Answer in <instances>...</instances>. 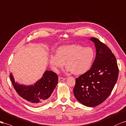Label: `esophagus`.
Returning a JSON list of instances; mask_svg holds the SVG:
<instances>
[{
    "label": "esophagus",
    "mask_w": 126,
    "mask_h": 126,
    "mask_svg": "<svg viewBox=\"0 0 126 126\" xmlns=\"http://www.w3.org/2000/svg\"><path fill=\"white\" fill-rule=\"evenodd\" d=\"M65 80V78H62V77H59V82H61L63 80Z\"/></svg>",
    "instance_id": "1"
}]
</instances>
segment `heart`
Instances as JSON below:
<instances>
[{
	"label": "heart",
	"mask_w": 126,
	"mask_h": 126,
	"mask_svg": "<svg viewBox=\"0 0 126 126\" xmlns=\"http://www.w3.org/2000/svg\"><path fill=\"white\" fill-rule=\"evenodd\" d=\"M95 52L91 47L80 45H71L60 47L56 55L50 57L51 65L55 68L65 66L75 75H81L90 69L95 57Z\"/></svg>",
	"instance_id": "1"
}]
</instances>
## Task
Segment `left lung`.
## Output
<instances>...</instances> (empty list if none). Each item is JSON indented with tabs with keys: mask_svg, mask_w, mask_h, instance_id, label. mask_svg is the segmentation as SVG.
Segmentation results:
<instances>
[{
	"mask_svg": "<svg viewBox=\"0 0 126 126\" xmlns=\"http://www.w3.org/2000/svg\"><path fill=\"white\" fill-rule=\"evenodd\" d=\"M96 56L90 69L75 80L73 93L78 101L87 107H95L105 101L116 84L119 69L111 49L99 39L91 37Z\"/></svg>",
	"mask_w": 126,
	"mask_h": 126,
	"instance_id": "1",
	"label": "left lung"
}]
</instances>
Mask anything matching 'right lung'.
I'll use <instances>...</instances> for the list:
<instances>
[{
    "label": "right lung",
    "mask_w": 126,
    "mask_h": 126,
    "mask_svg": "<svg viewBox=\"0 0 126 126\" xmlns=\"http://www.w3.org/2000/svg\"><path fill=\"white\" fill-rule=\"evenodd\" d=\"M9 77L18 94L34 106L45 103L58 83L57 75L51 71H46L40 80L34 85L30 86L15 83L12 73Z\"/></svg>",
    "instance_id": "right-lung-1"
}]
</instances>
